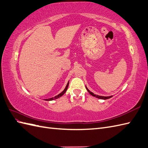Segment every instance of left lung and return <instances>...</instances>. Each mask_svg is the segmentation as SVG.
<instances>
[{"instance_id": "8db88e82", "label": "left lung", "mask_w": 148, "mask_h": 148, "mask_svg": "<svg viewBox=\"0 0 148 148\" xmlns=\"http://www.w3.org/2000/svg\"><path fill=\"white\" fill-rule=\"evenodd\" d=\"M86 88L87 91L89 92V93H90V95H91L92 96H93V97H96V98H98L99 99H108V98H110L112 97V96H110V97H102V96H99V95H97L94 94L93 92H92L91 91H90V90H88V89L87 88V87H86Z\"/></svg>"}]
</instances>
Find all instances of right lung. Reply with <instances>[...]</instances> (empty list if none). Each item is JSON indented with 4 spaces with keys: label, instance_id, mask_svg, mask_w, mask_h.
Masks as SVG:
<instances>
[{
    "label": "right lung",
    "instance_id": "1",
    "mask_svg": "<svg viewBox=\"0 0 148 148\" xmlns=\"http://www.w3.org/2000/svg\"><path fill=\"white\" fill-rule=\"evenodd\" d=\"M69 82H67V86H66V88H65V89L64 90V91H62V92H61L60 94H58V95H57V96H56V97H52V98H49V99H46L45 100L46 101H51V100H53V99H57V98H60V97H62V96L65 92H66V91H67V88H68V86H69Z\"/></svg>",
    "mask_w": 148,
    "mask_h": 148
}]
</instances>
